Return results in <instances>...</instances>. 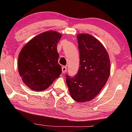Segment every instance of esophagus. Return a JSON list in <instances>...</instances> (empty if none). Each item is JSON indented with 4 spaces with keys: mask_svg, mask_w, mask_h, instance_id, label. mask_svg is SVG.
I'll return each instance as SVG.
<instances>
[{
    "mask_svg": "<svg viewBox=\"0 0 132 132\" xmlns=\"http://www.w3.org/2000/svg\"><path fill=\"white\" fill-rule=\"evenodd\" d=\"M62 71L63 74L66 73V71H67V67H65V66L62 67Z\"/></svg>",
    "mask_w": 132,
    "mask_h": 132,
    "instance_id": "obj_1",
    "label": "esophagus"
}]
</instances>
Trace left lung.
Here are the masks:
<instances>
[{
    "mask_svg": "<svg viewBox=\"0 0 132 132\" xmlns=\"http://www.w3.org/2000/svg\"><path fill=\"white\" fill-rule=\"evenodd\" d=\"M80 67L74 77L66 76L70 94L79 103L91 101L105 85L111 73L108 52L100 41L88 34L77 35Z\"/></svg>",
    "mask_w": 132,
    "mask_h": 132,
    "instance_id": "1",
    "label": "left lung"
}]
</instances>
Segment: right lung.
<instances>
[{"instance_id": "1", "label": "right lung", "mask_w": 132, "mask_h": 132, "mask_svg": "<svg viewBox=\"0 0 132 132\" xmlns=\"http://www.w3.org/2000/svg\"><path fill=\"white\" fill-rule=\"evenodd\" d=\"M59 32L48 30L35 36L22 48L18 57L19 73L26 85L35 91L46 89L61 74L57 44Z\"/></svg>"}]
</instances>
